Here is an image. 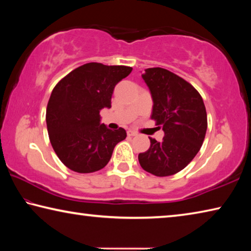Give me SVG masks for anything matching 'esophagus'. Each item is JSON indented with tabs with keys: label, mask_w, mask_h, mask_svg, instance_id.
I'll return each mask as SVG.
<instances>
[{
	"label": "esophagus",
	"mask_w": 251,
	"mask_h": 251,
	"mask_svg": "<svg viewBox=\"0 0 251 251\" xmlns=\"http://www.w3.org/2000/svg\"><path fill=\"white\" fill-rule=\"evenodd\" d=\"M127 134H128V136H136V135H137V131L128 130V131H127Z\"/></svg>",
	"instance_id": "1"
}]
</instances>
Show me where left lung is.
Segmentation results:
<instances>
[{
    "label": "left lung",
    "instance_id": "8db88e82",
    "mask_svg": "<svg viewBox=\"0 0 251 251\" xmlns=\"http://www.w3.org/2000/svg\"><path fill=\"white\" fill-rule=\"evenodd\" d=\"M152 97L151 120L163 127L160 143L138 155L142 168L158 177L184 169L201 150L207 130V113L201 94L192 84L171 71L152 67L142 74Z\"/></svg>",
    "mask_w": 251,
    "mask_h": 251
}]
</instances>
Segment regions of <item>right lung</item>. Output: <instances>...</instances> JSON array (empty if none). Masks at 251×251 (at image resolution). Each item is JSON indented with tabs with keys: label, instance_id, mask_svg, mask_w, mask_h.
Instances as JSON below:
<instances>
[{
	"label": "right lung",
	"instance_id": "1",
	"mask_svg": "<svg viewBox=\"0 0 251 251\" xmlns=\"http://www.w3.org/2000/svg\"><path fill=\"white\" fill-rule=\"evenodd\" d=\"M131 67L87 63L63 77L54 87L46 108L50 144L71 171L87 174L104 168L126 130L100 124V110L110 108L116 84Z\"/></svg>",
	"mask_w": 251,
	"mask_h": 251
}]
</instances>
